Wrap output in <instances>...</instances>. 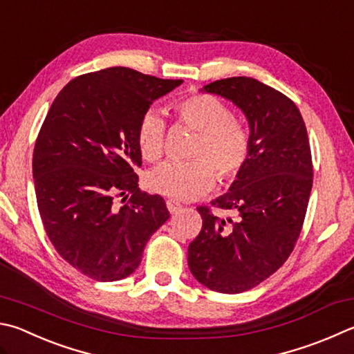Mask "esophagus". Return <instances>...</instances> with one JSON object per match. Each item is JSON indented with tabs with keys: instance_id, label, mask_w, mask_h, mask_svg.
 Masks as SVG:
<instances>
[{
	"instance_id": "esophagus-1",
	"label": "esophagus",
	"mask_w": 354,
	"mask_h": 354,
	"mask_svg": "<svg viewBox=\"0 0 354 354\" xmlns=\"http://www.w3.org/2000/svg\"><path fill=\"white\" fill-rule=\"evenodd\" d=\"M165 204H167V209H169L170 214H176V212L183 207L181 204L176 203V201H173V199H169V201H167Z\"/></svg>"
}]
</instances>
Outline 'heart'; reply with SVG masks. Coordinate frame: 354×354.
<instances>
[{
	"label": "heart",
	"mask_w": 354,
	"mask_h": 354,
	"mask_svg": "<svg viewBox=\"0 0 354 354\" xmlns=\"http://www.w3.org/2000/svg\"><path fill=\"white\" fill-rule=\"evenodd\" d=\"M171 110L179 122L199 133L190 162H169L158 167L147 178V185L155 194L176 201H192L214 187L216 175L223 185L232 184L240 176L250 155L248 127L232 115L230 108L205 93H190L171 102ZM165 122L156 111H147L138 125V147L149 162L164 155Z\"/></svg>",
	"instance_id": "1"
}]
</instances>
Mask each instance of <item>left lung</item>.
Returning <instances> with one entry per match:
<instances>
[{
    "instance_id": "8db88e82",
    "label": "left lung",
    "mask_w": 354,
    "mask_h": 354,
    "mask_svg": "<svg viewBox=\"0 0 354 354\" xmlns=\"http://www.w3.org/2000/svg\"><path fill=\"white\" fill-rule=\"evenodd\" d=\"M204 89L246 114L250 155L227 194L212 201L235 216L199 205L203 227L189 244L187 260L205 288L239 294L277 271L299 240L313 187L310 140L294 102L265 83L230 77Z\"/></svg>"
}]
</instances>
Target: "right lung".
Segmentation results:
<instances>
[{
    "instance_id": "obj_1",
    "label": "right lung",
    "mask_w": 354,
    "mask_h": 354,
    "mask_svg": "<svg viewBox=\"0 0 354 354\" xmlns=\"http://www.w3.org/2000/svg\"><path fill=\"white\" fill-rule=\"evenodd\" d=\"M181 83L106 68L75 77L49 108L32 159L38 212L57 252L86 277H128L169 220L162 196L139 189L136 133L153 100Z\"/></svg>"
}]
</instances>
